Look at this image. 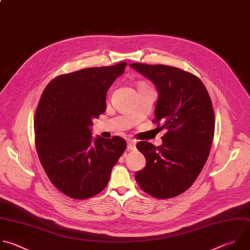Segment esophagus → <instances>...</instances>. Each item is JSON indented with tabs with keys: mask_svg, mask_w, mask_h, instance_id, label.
I'll use <instances>...</instances> for the list:
<instances>
[{
	"mask_svg": "<svg viewBox=\"0 0 250 250\" xmlns=\"http://www.w3.org/2000/svg\"><path fill=\"white\" fill-rule=\"evenodd\" d=\"M135 144H136V142L134 140H129L127 142V149L128 150H134L135 149Z\"/></svg>",
	"mask_w": 250,
	"mask_h": 250,
	"instance_id": "34e87169",
	"label": "esophagus"
}]
</instances>
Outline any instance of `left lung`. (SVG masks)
<instances>
[{"label":"left lung","mask_w":250,"mask_h":250,"mask_svg":"<svg viewBox=\"0 0 250 250\" xmlns=\"http://www.w3.org/2000/svg\"><path fill=\"white\" fill-rule=\"evenodd\" d=\"M158 90L154 123L166 129L163 143L139 141L146 159L135 181L149 195L166 199L180 195L195 182L210 153L215 130L212 102L202 81L181 68L164 64L130 63Z\"/></svg>","instance_id":"1"}]
</instances>
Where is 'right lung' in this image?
Instances as JSON below:
<instances>
[{
    "instance_id": "add662e5",
    "label": "right lung",
    "mask_w": 250,
    "mask_h": 250,
    "mask_svg": "<svg viewBox=\"0 0 250 250\" xmlns=\"http://www.w3.org/2000/svg\"><path fill=\"white\" fill-rule=\"evenodd\" d=\"M126 62L88 67L53 79L34 120L37 154L51 183L65 195L86 199L101 192L126 148L124 138L92 136V121L106 110V95Z\"/></svg>"
}]
</instances>
